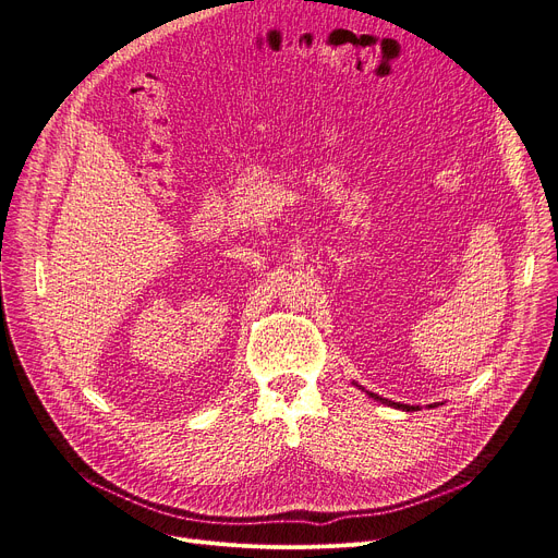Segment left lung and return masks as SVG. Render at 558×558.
I'll list each match as a JSON object with an SVG mask.
<instances>
[{
  "label": "left lung",
  "mask_w": 558,
  "mask_h": 558,
  "mask_svg": "<svg viewBox=\"0 0 558 558\" xmlns=\"http://www.w3.org/2000/svg\"><path fill=\"white\" fill-rule=\"evenodd\" d=\"M369 397L374 399V401H380V403H385V405H391V408H399V410H405V412H414V410H418V408H414V405H405V403H395V401H387V399H380L378 395H372L369 391ZM433 408V405H430Z\"/></svg>",
  "instance_id": "8db88e82"
}]
</instances>
